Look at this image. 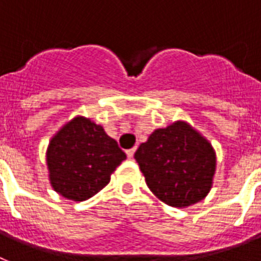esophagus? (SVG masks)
Here are the masks:
<instances>
[{
  "label": "esophagus",
  "mask_w": 261,
  "mask_h": 261,
  "mask_svg": "<svg viewBox=\"0 0 261 261\" xmlns=\"http://www.w3.org/2000/svg\"><path fill=\"white\" fill-rule=\"evenodd\" d=\"M135 150H137V148H135V147L130 148V150H127V151H126L127 156H128V158H130V159H131V158L134 156V154H135Z\"/></svg>",
  "instance_id": "obj_1"
}]
</instances>
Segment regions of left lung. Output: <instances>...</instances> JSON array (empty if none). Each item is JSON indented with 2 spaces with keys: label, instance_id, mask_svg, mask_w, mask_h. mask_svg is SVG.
I'll return each mask as SVG.
<instances>
[{
  "label": "left lung",
  "instance_id": "8db88e82",
  "mask_svg": "<svg viewBox=\"0 0 261 261\" xmlns=\"http://www.w3.org/2000/svg\"><path fill=\"white\" fill-rule=\"evenodd\" d=\"M134 158L148 188L172 207L198 203L212 186L215 151L185 122L155 130L139 146Z\"/></svg>",
  "mask_w": 261,
  "mask_h": 261
}]
</instances>
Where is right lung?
<instances>
[{
    "label": "right lung",
    "instance_id": "right-lung-1",
    "mask_svg": "<svg viewBox=\"0 0 261 261\" xmlns=\"http://www.w3.org/2000/svg\"><path fill=\"white\" fill-rule=\"evenodd\" d=\"M124 159L126 154L103 127L83 117L63 126L46 154L54 191L75 201L91 198L109 185Z\"/></svg>",
    "mask_w": 261,
    "mask_h": 261
}]
</instances>
